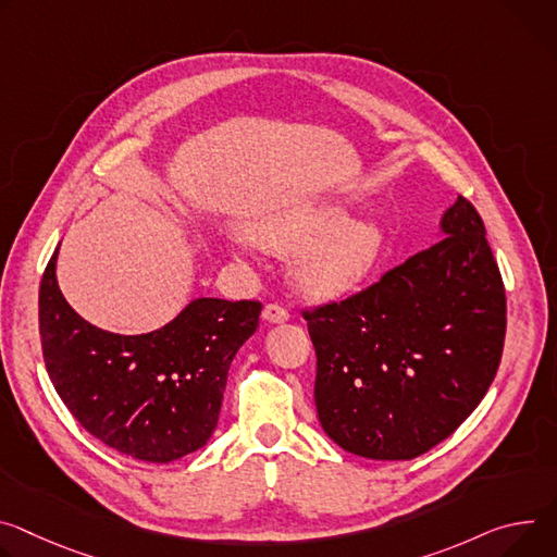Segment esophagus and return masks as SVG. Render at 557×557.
I'll return each mask as SVG.
<instances>
[{
	"instance_id": "34e87169",
	"label": "esophagus",
	"mask_w": 557,
	"mask_h": 557,
	"mask_svg": "<svg viewBox=\"0 0 557 557\" xmlns=\"http://www.w3.org/2000/svg\"><path fill=\"white\" fill-rule=\"evenodd\" d=\"M262 318H264L267 322H271V324H282V322H286L290 315H288V309H286L284 305H280V301H271V305L264 307Z\"/></svg>"
}]
</instances>
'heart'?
I'll return each instance as SVG.
<instances>
[{
	"instance_id": "b5f03b06",
	"label": "heart",
	"mask_w": 557,
	"mask_h": 557,
	"mask_svg": "<svg viewBox=\"0 0 557 557\" xmlns=\"http://www.w3.org/2000/svg\"><path fill=\"white\" fill-rule=\"evenodd\" d=\"M252 244L271 250L313 247L297 260V282L311 295L339 297L356 288L380 262L386 235L371 220H346L339 209H324L297 220H273L248 231Z\"/></svg>"
}]
</instances>
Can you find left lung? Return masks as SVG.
Listing matches in <instances>:
<instances>
[{
  "mask_svg": "<svg viewBox=\"0 0 557 557\" xmlns=\"http://www.w3.org/2000/svg\"><path fill=\"white\" fill-rule=\"evenodd\" d=\"M435 246L342 301L301 311L315 346L326 435L371 460H413L486 395L507 333V295L475 207L462 195Z\"/></svg>",
  "mask_w": 557,
  "mask_h": 557,
  "instance_id": "obj_1",
  "label": "left lung"
}]
</instances>
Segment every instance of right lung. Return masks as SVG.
Segmentation results:
<instances>
[{"instance_id": "right-lung-1", "label": "right lung", "mask_w": 557, "mask_h": 557, "mask_svg": "<svg viewBox=\"0 0 557 557\" xmlns=\"http://www.w3.org/2000/svg\"><path fill=\"white\" fill-rule=\"evenodd\" d=\"M58 250L39 284V337L48 377L73 418L144 462L166 465L205 446L235 352L260 326V301L199 297L158 331L109 333L64 299Z\"/></svg>"}]
</instances>
